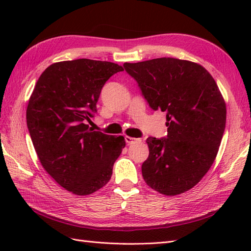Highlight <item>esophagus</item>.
Segmentation results:
<instances>
[{
	"label": "esophagus",
	"mask_w": 251,
	"mask_h": 251,
	"mask_svg": "<svg viewBox=\"0 0 251 251\" xmlns=\"http://www.w3.org/2000/svg\"><path fill=\"white\" fill-rule=\"evenodd\" d=\"M125 141L127 145H132V143H139L141 142V139H137V138H132V137H125Z\"/></svg>",
	"instance_id": "esophagus-1"
}]
</instances>
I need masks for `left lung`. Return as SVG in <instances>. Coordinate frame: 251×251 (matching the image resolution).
Here are the masks:
<instances>
[{"label":"left lung","instance_id":"8db88e82","mask_svg":"<svg viewBox=\"0 0 251 251\" xmlns=\"http://www.w3.org/2000/svg\"><path fill=\"white\" fill-rule=\"evenodd\" d=\"M150 108L166 113V138L149 137L146 183L165 195L193 188L211 167L226 128V108L215 79L197 63L156 59L124 63Z\"/></svg>","mask_w":251,"mask_h":251}]
</instances>
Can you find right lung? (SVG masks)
Listing matches in <instances>:
<instances>
[{
  "label": "right lung",
  "mask_w": 251,
  "mask_h": 251,
  "mask_svg": "<svg viewBox=\"0 0 251 251\" xmlns=\"http://www.w3.org/2000/svg\"><path fill=\"white\" fill-rule=\"evenodd\" d=\"M124 70L113 62L76 59L41 74L26 109V125L42 166L62 188L88 195L109 182L124 137L86 124L105 82Z\"/></svg>",
  "instance_id": "obj_1"
}]
</instances>
